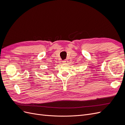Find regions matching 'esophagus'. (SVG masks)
Instances as JSON below:
<instances>
[{"label":"esophagus","instance_id":"34e87169","mask_svg":"<svg viewBox=\"0 0 125 125\" xmlns=\"http://www.w3.org/2000/svg\"><path fill=\"white\" fill-rule=\"evenodd\" d=\"M62 62H63V63H68V60L67 59L64 60Z\"/></svg>","mask_w":125,"mask_h":125}]
</instances>
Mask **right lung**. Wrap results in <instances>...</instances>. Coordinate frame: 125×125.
I'll list each match as a JSON object with an SVG mask.
<instances>
[{"mask_svg": "<svg viewBox=\"0 0 125 125\" xmlns=\"http://www.w3.org/2000/svg\"><path fill=\"white\" fill-rule=\"evenodd\" d=\"M46 73H47V72H46Z\"/></svg>", "mask_w": 125, "mask_h": 125, "instance_id": "right-lung-1", "label": "right lung"}]
</instances>
